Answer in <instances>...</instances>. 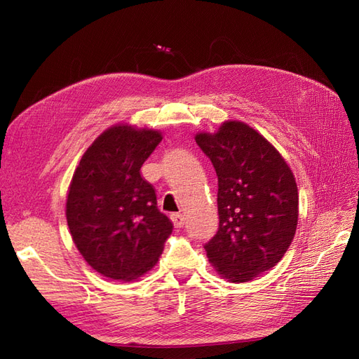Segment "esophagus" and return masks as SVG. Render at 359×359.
Segmentation results:
<instances>
[{"label": "esophagus", "mask_w": 359, "mask_h": 359, "mask_svg": "<svg viewBox=\"0 0 359 359\" xmlns=\"http://www.w3.org/2000/svg\"><path fill=\"white\" fill-rule=\"evenodd\" d=\"M170 220H172V223H173V226H175V227H181L184 224V217L180 212L170 214Z\"/></svg>", "instance_id": "34e87169"}]
</instances>
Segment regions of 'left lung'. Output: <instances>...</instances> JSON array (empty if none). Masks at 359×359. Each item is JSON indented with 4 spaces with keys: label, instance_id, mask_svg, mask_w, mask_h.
<instances>
[{
    "label": "left lung",
    "instance_id": "left-lung-1",
    "mask_svg": "<svg viewBox=\"0 0 359 359\" xmlns=\"http://www.w3.org/2000/svg\"><path fill=\"white\" fill-rule=\"evenodd\" d=\"M196 144L219 178V231L205 244L206 256L222 277L244 283L276 266L295 236V178L278 151L241 121L199 133Z\"/></svg>",
    "mask_w": 359,
    "mask_h": 359
}]
</instances>
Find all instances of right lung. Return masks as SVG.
Instances as JSON below:
<instances>
[{
	"label": "right lung",
	"mask_w": 359,
	"mask_h": 359,
	"mask_svg": "<svg viewBox=\"0 0 359 359\" xmlns=\"http://www.w3.org/2000/svg\"><path fill=\"white\" fill-rule=\"evenodd\" d=\"M161 142L156 130L107 128L85 151L66 203L79 253L97 273L132 281L153 268L172 233L156 190L140 168Z\"/></svg>",
	"instance_id": "1"
}]
</instances>
